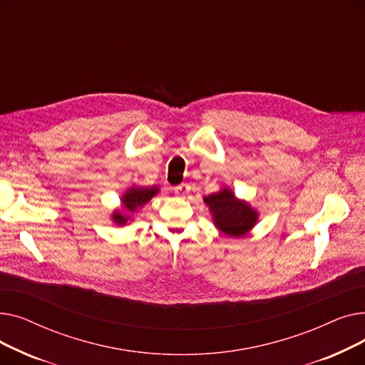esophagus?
<instances>
[{
    "mask_svg": "<svg viewBox=\"0 0 365 365\" xmlns=\"http://www.w3.org/2000/svg\"><path fill=\"white\" fill-rule=\"evenodd\" d=\"M190 192V186L187 183H182L178 187H175V194L178 197H186Z\"/></svg>",
    "mask_w": 365,
    "mask_h": 365,
    "instance_id": "1",
    "label": "esophagus"
}]
</instances>
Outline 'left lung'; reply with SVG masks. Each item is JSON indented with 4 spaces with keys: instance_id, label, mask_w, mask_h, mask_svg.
Returning a JSON list of instances; mask_svg holds the SVG:
<instances>
[{
    "instance_id": "left-lung-1",
    "label": "left lung",
    "mask_w": 365,
    "mask_h": 365,
    "mask_svg": "<svg viewBox=\"0 0 365 365\" xmlns=\"http://www.w3.org/2000/svg\"><path fill=\"white\" fill-rule=\"evenodd\" d=\"M204 202L213 215L216 227L229 237H244L257 222L256 210L248 202L240 201L229 187L204 197Z\"/></svg>"
}]
</instances>
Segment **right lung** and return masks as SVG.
<instances>
[{
  "instance_id": "1",
  "label": "right lung",
  "mask_w": 365,
  "mask_h": 365,
  "mask_svg": "<svg viewBox=\"0 0 365 365\" xmlns=\"http://www.w3.org/2000/svg\"><path fill=\"white\" fill-rule=\"evenodd\" d=\"M157 192H158L157 186H152V187H130L121 198L123 208L128 213H134L136 210L143 207L148 201H150L153 195H157ZM112 220H113V223H117L118 226H123L128 222V216L124 215L123 212H118V210H117V212H113V215H112Z\"/></svg>"
}]
</instances>
